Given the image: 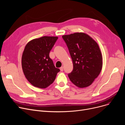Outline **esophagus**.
Wrapping results in <instances>:
<instances>
[{"mask_svg":"<svg viewBox=\"0 0 125 125\" xmlns=\"http://www.w3.org/2000/svg\"><path fill=\"white\" fill-rule=\"evenodd\" d=\"M60 71H63V67L62 66V67H60Z\"/></svg>","mask_w":125,"mask_h":125,"instance_id":"obj_1","label":"esophagus"}]
</instances>
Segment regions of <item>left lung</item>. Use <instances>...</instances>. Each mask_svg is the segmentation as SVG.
Masks as SVG:
<instances>
[{"label":"left lung","instance_id":"8db88e82","mask_svg":"<svg viewBox=\"0 0 125 125\" xmlns=\"http://www.w3.org/2000/svg\"><path fill=\"white\" fill-rule=\"evenodd\" d=\"M73 62V69L68 77L80 88L87 87L99 75L102 57L98 43L89 35L76 32L62 36Z\"/></svg>","mask_w":125,"mask_h":125}]
</instances>
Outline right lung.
Returning a JSON list of instances; mask_svg holds the SVG:
<instances>
[{
    "label": "right lung",
    "instance_id": "add662e5",
    "mask_svg": "<svg viewBox=\"0 0 125 125\" xmlns=\"http://www.w3.org/2000/svg\"><path fill=\"white\" fill-rule=\"evenodd\" d=\"M58 38L45 36L32 39L25 46L22 57V69L27 80L35 87L47 88L60 71L49 57Z\"/></svg>",
    "mask_w": 125,
    "mask_h": 125
}]
</instances>
